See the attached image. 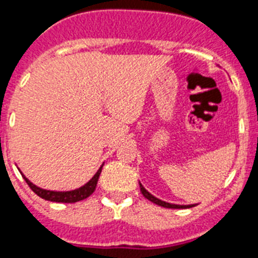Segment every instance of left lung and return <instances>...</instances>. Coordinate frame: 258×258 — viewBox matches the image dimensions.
I'll return each mask as SVG.
<instances>
[{
    "mask_svg": "<svg viewBox=\"0 0 258 258\" xmlns=\"http://www.w3.org/2000/svg\"><path fill=\"white\" fill-rule=\"evenodd\" d=\"M140 191H142V194L144 197H146L148 201H151V202L156 203V205H159V206L161 207H166V209H190V207H194L196 205H173V203H168V202H164V201H161V199L156 198V197H153L152 194L149 191H147L146 189H144V186L140 183Z\"/></svg>",
    "mask_w": 258,
    "mask_h": 258,
    "instance_id": "obj_1",
    "label": "left lung"
}]
</instances>
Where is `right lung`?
I'll return each mask as SVG.
<instances>
[{
    "instance_id": "add662e5",
    "label": "right lung",
    "mask_w": 258,
    "mask_h": 258,
    "mask_svg": "<svg viewBox=\"0 0 258 258\" xmlns=\"http://www.w3.org/2000/svg\"><path fill=\"white\" fill-rule=\"evenodd\" d=\"M103 166V164H102ZM102 166L97 170V173L94 176L90 178L89 182H86L85 185L79 187V189H75V190H69V191H53V190H45L42 189V187H39V186L34 185V183L30 181L29 178H26L25 174H23L21 170V174L22 177L25 178V181L27 182V185L30 186V189L32 191L38 194L40 198L45 199V201H51V202H59V203H75V202H79V201H82V199L88 198L89 196H92L93 191L96 190V186L97 182H98V178H99V174L102 172Z\"/></svg>"
}]
</instances>
